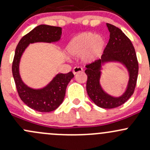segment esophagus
<instances>
[{
	"label": "esophagus",
	"mask_w": 150,
	"mask_h": 150,
	"mask_svg": "<svg viewBox=\"0 0 150 150\" xmlns=\"http://www.w3.org/2000/svg\"><path fill=\"white\" fill-rule=\"evenodd\" d=\"M81 72H83V69H82V67H75L73 68V70H72V72H73L74 75Z\"/></svg>",
	"instance_id": "34e87169"
}]
</instances>
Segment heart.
<instances>
[{
  "label": "heart",
  "instance_id": "obj_1",
  "mask_svg": "<svg viewBox=\"0 0 150 150\" xmlns=\"http://www.w3.org/2000/svg\"><path fill=\"white\" fill-rule=\"evenodd\" d=\"M106 42L103 35L86 31L72 38L66 47V51L70 56H80L85 64H92L101 57Z\"/></svg>",
  "mask_w": 150,
  "mask_h": 150
}]
</instances>
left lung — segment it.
<instances>
[{"label": "left lung", "instance_id": "8db88e82", "mask_svg": "<svg viewBox=\"0 0 150 150\" xmlns=\"http://www.w3.org/2000/svg\"><path fill=\"white\" fill-rule=\"evenodd\" d=\"M110 32V39L101 58L95 62L86 65L85 72L88 76L86 90L92 101L103 108H113L124 104L134 91L138 76L139 65L136 52L130 39L119 28L106 23ZM110 62L122 64L129 72L127 88L119 97L109 95L100 85L103 66Z\"/></svg>", "mask_w": 150, "mask_h": 150}]
</instances>
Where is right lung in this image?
Instances as JSON below:
<instances>
[{
  "label": "right lung",
  "instance_id": "right-lung-1",
  "mask_svg": "<svg viewBox=\"0 0 150 150\" xmlns=\"http://www.w3.org/2000/svg\"><path fill=\"white\" fill-rule=\"evenodd\" d=\"M62 36V28L42 24L37 26L23 36L15 51L12 64V73L17 91L22 101L26 105L39 112L54 111L63 102L66 88L74 78L72 72L58 73L45 87L32 88L25 84L20 75L19 65L22 54L30 44L37 42L55 43Z\"/></svg>",
  "mask_w": 150,
  "mask_h": 150
}]
</instances>
